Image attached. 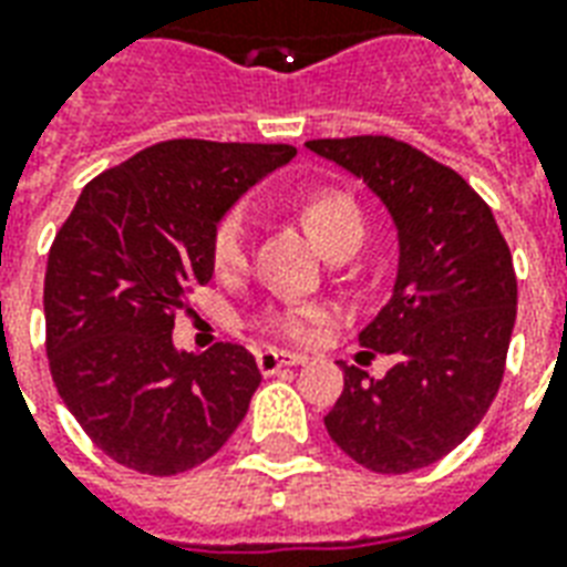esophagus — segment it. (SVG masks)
I'll use <instances>...</instances> for the list:
<instances>
[{"label": "esophagus", "mask_w": 567, "mask_h": 567, "mask_svg": "<svg viewBox=\"0 0 567 567\" xmlns=\"http://www.w3.org/2000/svg\"><path fill=\"white\" fill-rule=\"evenodd\" d=\"M303 354H291V351H276V348H264L258 351V369L264 375H276L285 367H303Z\"/></svg>", "instance_id": "34e87169"}]
</instances>
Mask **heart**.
Segmentation results:
<instances>
[{
    "mask_svg": "<svg viewBox=\"0 0 567 567\" xmlns=\"http://www.w3.org/2000/svg\"><path fill=\"white\" fill-rule=\"evenodd\" d=\"M300 216L312 228L327 255L342 249H358L363 243V213L351 195L339 188H316L300 200ZM209 258L221 276L240 272L249 261V219L243 209H230L219 219L213 240H209ZM324 321V312L316 306H282L272 309L264 318V330L276 337L306 342L316 333V327Z\"/></svg>",
    "mask_w": 567,
    "mask_h": 567,
    "instance_id": "obj_1",
    "label": "heart"
}]
</instances>
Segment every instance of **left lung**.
I'll return each instance as SVG.
<instances>
[{
	"label": "left lung",
	"mask_w": 567,
	"mask_h": 567,
	"mask_svg": "<svg viewBox=\"0 0 567 567\" xmlns=\"http://www.w3.org/2000/svg\"><path fill=\"white\" fill-rule=\"evenodd\" d=\"M367 183L400 230L393 297L360 333L384 379L342 367L330 439L379 475L439 463L475 430L505 375L517 276L493 209L454 167L388 134L306 141Z\"/></svg>",
	"instance_id": "obj_1"
}]
</instances>
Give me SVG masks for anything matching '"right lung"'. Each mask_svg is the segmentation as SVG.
Listing matches in <instances>:
<instances>
[{
  "label": "right lung",
  "instance_id": "1",
  "mask_svg": "<svg viewBox=\"0 0 567 567\" xmlns=\"http://www.w3.org/2000/svg\"><path fill=\"white\" fill-rule=\"evenodd\" d=\"M297 155L288 144L162 141L86 183L44 272L53 384L113 463L179 475L219 454L261 372L216 342L177 351L171 330L213 279L209 240L243 192Z\"/></svg>",
  "mask_w": 567,
  "mask_h": 567
}]
</instances>
